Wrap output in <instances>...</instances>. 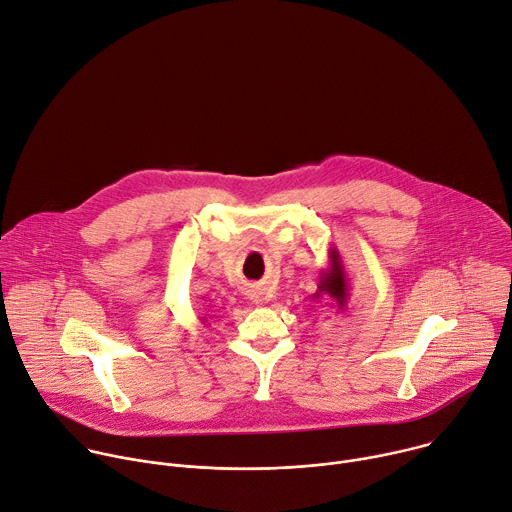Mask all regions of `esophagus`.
I'll use <instances>...</instances> for the list:
<instances>
[{"label": "esophagus", "instance_id": "esophagus-1", "mask_svg": "<svg viewBox=\"0 0 512 512\" xmlns=\"http://www.w3.org/2000/svg\"><path fill=\"white\" fill-rule=\"evenodd\" d=\"M246 293H248V297H250V301H252L254 305H264V303H266V297L262 295V291L250 289V291H246Z\"/></svg>", "mask_w": 512, "mask_h": 512}]
</instances>
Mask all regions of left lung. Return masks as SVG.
I'll return each mask as SVG.
<instances>
[{
  "instance_id": "8db88e82",
  "label": "left lung",
  "mask_w": 512,
  "mask_h": 512,
  "mask_svg": "<svg viewBox=\"0 0 512 512\" xmlns=\"http://www.w3.org/2000/svg\"><path fill=\"white\" fill-rule=\"evenodd\" d=\"M325 295L333 301L331 307H337L339 311L346 309L348 297H350V287H348V276H346L342 256H339V252L335 248L329 250V266H327V270H321V280H319L317 291L311 299L319 301Z\"/></svg>"
}]
</instances>
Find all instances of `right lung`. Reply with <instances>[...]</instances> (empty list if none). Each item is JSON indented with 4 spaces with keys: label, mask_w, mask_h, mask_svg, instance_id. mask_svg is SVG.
Wrapping results in <instances>:
<instances>
[{
    "label": "right lung",
    "mask_w": 512,
    "mask_h": 512,
    "mask_svg": "<svg viewBox=\"0 0 512 512\" xmlns=\"http://www.w3.org/2000/svg\"><path fill=\"white\" fill-rule=\"evenodd\" d=\"M201 321H207V317H201Z\"/></svg>",
    "instance_id": "add662e5"
}]
</instances>
